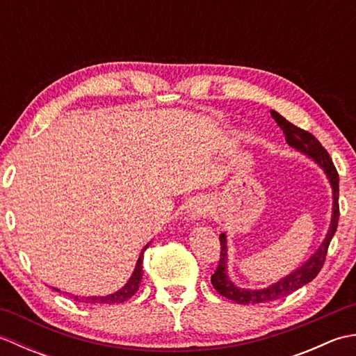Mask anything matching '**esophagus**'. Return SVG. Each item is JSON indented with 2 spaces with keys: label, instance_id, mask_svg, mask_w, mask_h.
<instances>
[{
  "label": "esophagus",
  "instance_id": "1",
  "mask_svg": "<svg viewBox=\"0 0 356 356\" xmlns=\"http://www.w3.org/2000/svg\"><path fill=\"white\" fill-rule=\"evenodd\" d=\"M209 213V207L205 199H194L190 207H188V216L193 222H199L202 218H205Z\"/></svg>",
  "mask_w": 356,
  "mask_h": 356
}]
</instances>
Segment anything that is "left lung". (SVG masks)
<instances>
[{
    "mask_svg": "<svg viewBox=\"0 0 356 356\" xmlns=\"http://www.w3.org/2000/svg\"><path fill=\"white\" fill-rule=\"evenodd\" d=\"M270 116L275 120L277 125L283 130L286 142L295 149H298L301 153L312 157L314 161L324 170V172H326V176L332 185V190H334V213H332V222L329 226L327 236L324 238L321 246L318 248V251H316L311 259L303 264V266L298 268L297 270H293L292 274L282 278L278 283L259 291L241 289V287H237L231 282L228 274H226V272H228L226 270V249H228L226 248V236L225 234H220V260H218V266L214 270V274L211 275V283H213L214 289L218 293L223 295V297H226L228 300L236 301L238 305L269 303V301H275L283 297H287L289 293L300 289L301 286L312 282V280L318 275L321 268L324 266L330 240L335 236L337 228H338V220H339V203H338L339 177H338V171L335 168V165L332 162V159L327 153V149L321 145L320 140L316 139L314 134L303 130V128L291 124L289 120H286L282 115H278L277 111L270 110Z\"/></svg>",
    "mask_w": 356,
    "mask_h": 356,
    "instance_id": "1",
    "label": "left lung"
}]
</instances>
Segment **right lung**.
Wrapping results in <instances>:
<instances>
[{
  "label": "right lung",
  "mask_w": 356,
  "mask_h": 356,
  "mask_svg": "<svg viewBox=\"0 0 356 356\" xmlns=\"http://www.w3.org/2000/svg\"><path fill=\"white\" fill-rule=\"evenodd\" d=\"M148 248V245L142 249V252L139 255V260L136 263V268L133 275L128 280V283L122 287V289H119L118 292L111 293V295H105V297H78V295H70V298H73L74 301H78V303H86V305H116V303H124V301L130 300L133 295L138 292L139 286H140V280H142V261H143V252H145V249Z\"/></svg>",
  "instance_id": "right-lung-1"
}]
</instances>
